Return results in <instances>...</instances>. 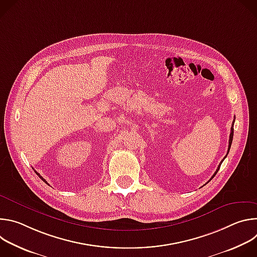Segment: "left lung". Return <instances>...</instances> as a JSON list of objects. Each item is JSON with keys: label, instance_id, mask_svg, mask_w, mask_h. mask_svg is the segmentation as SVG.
I'll return each mask as SVG.
<instances>
[{"label": "left lung", "instance_id": "obj_1", "mask_svg": "<svg viewBox=\"0 0 257 257\" xmlns=\"http://www.w3.org/2000/svg\"><path fill=\"white\" fill-rule=\"evenodd\" d=\"M32 169H33V168H32ZM33 170H34V169H33ZM34 172H35V174L38 175V176H39V177H40V178H41V179H42V180H43L45 183H47V184H48V182H47V181H46V180H45V179H44V178H43V177H42V176H41V175H40L38 172H36V171H34ZM48 185H49V184H48Z\"/></svg>", "mask_w": 257, "mask_h": 257}]
</instances>
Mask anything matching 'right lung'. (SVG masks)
Returning a JSON list of instances; mask_svg holds the SVG:
<instances>
[{
  "label": "right lung",
  "mask_w": 257,
  "mask_h": 257,
  "mask_svg": "<svg viewBox=\"0 0 257 257\" xmlns=\"http://www.w3.org/2000/svg\"><path fill=\"white\" fill-rule=\"evenodd\" d=\"M235 122V121H234ZM234 122H233V124H232V127H231V133H230V139H229V149H228V153H229V151H230V148H231V144H232V140H233V135H234ZM227 157V156H226ZM225 157V158H226ZM215 174H216V172H215ZM214 174V175H215ZM214 175L212 176V178L214 177Z\"/></svg>",
  "instance_id": "obj_1"
}]
</instances>
